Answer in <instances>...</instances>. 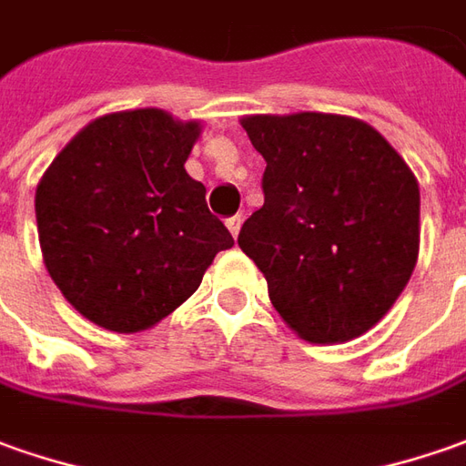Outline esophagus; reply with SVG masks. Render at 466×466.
Instances as JSON below:
<instances>
[{
	"label": "esophagus",
	"mask_w": 466,
	"mask_h": 466,
	"mask_svg": "<svg viewBox=\"0 0 466 466\" xmlns=\"http://www.w3.org/2000/svg\"><path fill=\"white\" fill-rule=\"evenodd\" d=\"M227 229H229L234 239H237V234H239V229H242V217H232V219H227Z\"/></svg>",
	"instance_id": "34e87169"
}]
</instances>
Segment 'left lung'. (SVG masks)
<instances>
[{
	"mask_svg": "<svg viewBox=\"0 0 466 466\" xmlns=\"http://www.w3.org/2000/svg\"><path fill=\"white\" fill-rule=\"evenodd\" d=\"M265 204L237 245L300 339L341 344L403 293L420 245V191L375 127L344 114H247Z\"/></svg>",
	"mask_w": 466,
	"mask_h": 466,
	"instance_id": "left-lung-1",
	"label": "left lung"
}]
</instances>
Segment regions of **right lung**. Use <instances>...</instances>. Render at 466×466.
Wrapping results in <instances>:
<instances>
[{"label": "right lung", "instance_id": "right-lung-1", "mask_svg": "<svg viewBox=\"0 0 466 466\" xmlns=\"http://www.w3.org/2000/svg\"><path fill=\"white\" fill-rule=\"evenodd\" d=\"M201 122L145 106L96 116L35 191L43 262L91 324L137 334L201 286L232 234L186 173Z\"/></svg>", "mask_w": 466, "mask_h": 466}]
</instances>
